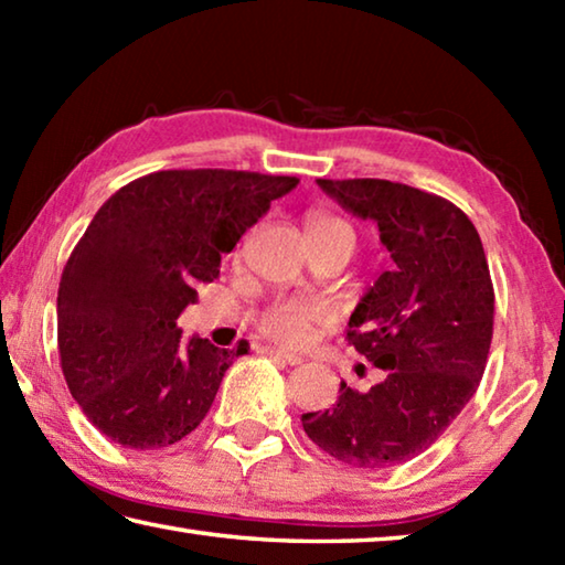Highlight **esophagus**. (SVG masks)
Here are the masks:
<instances>
[{
  "instance_id": "esophagus-1",
  "label": "esophagus",
  "mask_w": 565,
  "mask_h": 565,
  "mask_svg": "<svg viewBox=\"0 0 565 565\" xmlns=\"http://www.w3.org/2000/svg\"><path fill=\"white\" fill-rule=\"evenodd\" d=\"M266 353H269V356L276 359V361L289 363V366H299V363H303L301 356H296V353H286V351H281V349H266Z\"/></svg>"
}]
</instances>
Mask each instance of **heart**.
Segmentation results:
<instances>
[{
  "label": "heart",
  "instance_id": "b5f03b06",
  "mask_svg": "<svg viewBox=\"0 0 565 565\" xmlns=\"http://www.w3.org/2000/svg\"><path fill=\"white\" fill-rule=\"evenodd\" d=\"M351 234L347 222H341L339 216L317 212L306 222V236H319V234ZM353 236V234H351ZM331 319V311L327 303L319 301H281L274 303L269 311L262 317V331L266 337L274 339L284 347H301L306 339L311 337V329L317 323H327Z\"/></svg>",
  "mask_w": 565,
  "mask_h": 565
}]
</instances>
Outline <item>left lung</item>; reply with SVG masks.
I'll return each mask as SVG.
<instances>
[{
	"label": "left lung",
	"mask_w": 565,
	"mask_h": 565,
	"mask_svg": "<svg viewBox=\"0 0 565 565\" xmlns=\"http://www.w3.org/2000/svg\"><path fill=\"white\" fill-rule=\"evenodd\" d=\"M319 186L371 218L394 262L347 331L386 374L369 391L341 381L337 404L301 424L337 461L376 471L424 454L476 394L493 337L489 262L471 218L441 196L386 179H319Z\"/></svg>",
	"instance_id": "obj_1"
}]
</instances>
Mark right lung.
<instances>
[{"label":"right lung","mask_w":565,"mask_h":565,"mask_svg":"<svg viewBox=\"0 0 565 565\" xmlns=\"http://www.w3.org/2000/svg\"><path fill=\"white\" fill-rule=\"evenodd\" d=\"M296 177L171 169L129 181L94 214L56 296L62 371L114 444L151 451L202 424L236 353L181 341L179 313Z\"/></svg>","instance_id":"obj_1"}]
</instances>
